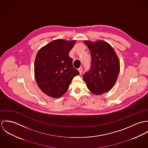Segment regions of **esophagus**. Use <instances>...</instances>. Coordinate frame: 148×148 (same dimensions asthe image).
<instances>
[{
	"label": "esophagus",
	"mask_w": 148,
	"mask_h": 148,
	"mask_svg": "<svg viewBox=\"0 0 148 148\" xmlns=\"http://www.w3.org/2000/svg\"><path fill=\"white\" fill-rule=\"evenodd\" d=\"M78 71H79V73L80 75H82V71H83V68L82 67H80L79 68H78Z\"/></svg>",
	"instance_id": "obj_1"
}]
</instances>
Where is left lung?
Segmentation results:
<instances>
[{"label": "left lung", "mask_w": 148, "mask_h": 148, "mask_svg": "<svg viewBox=\"0 0 148 148\" xmlns=\"http://www.w3.org/2000/svg\"><path fill=\"white\" fill-rule=\"evenodd\" d=\"M90 52V67L83 74L88 88L95 95L109 91L114 85L119 72L120 62L113 48L104 41H84Z\"/></svg>", "instance_id": "8db88e82"}]
</instances>
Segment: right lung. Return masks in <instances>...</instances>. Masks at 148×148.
Returning a JSON list of instances; mask_svg holds the SVG:
<instances>
[{
	"instance_id": "add662e5",
	"label": "right lung",
	"mask_w": 148,
	"mask_h": 148,
	"mask_svg": "<svg viewBox=\"0 0 148 148\" xmlns=\"http://www.w3.org/2000/svg\"><path fill=\"white\" fill-rule=\"evenodd\" d=\"M75 42V40L58 39L38 51L34 66L35 79L40 89L48 96L55 98L62 96L72 80L79 75L69 56Z\"/></svg>"
}]
</instances>
